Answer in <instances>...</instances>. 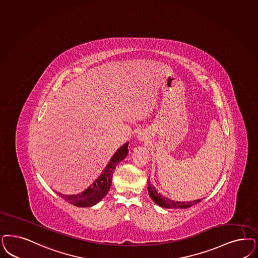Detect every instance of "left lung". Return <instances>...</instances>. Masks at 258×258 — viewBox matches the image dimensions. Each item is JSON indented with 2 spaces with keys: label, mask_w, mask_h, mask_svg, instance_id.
<instances>
[{
  "label": "left lung",
  "mask_w": 258,
  "mask_h": 258,
  "mask_svg": "<svg viewBox=\"0 0 258 258\" xmlns=\"http://www.w3.org/2000/svg\"><path fill=\"white\" fill-rule=\"evenodd\" d=\"M148 191H149V195L151 196V199L153 200V202L165 209H187V208H190V207L195 206L201 201V199H196L194 201H187V202L171 200L168 197L163 196L159 194L157 191V189L151 185V182L149 180H148Z\"/></svg>",
  "instance_id": "1"
}]
</instances>
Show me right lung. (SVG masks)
<instances>
[{"mask_svg": "<svg viewBox=\"0 0 258 258\" xmlns=\"http://www.w3.org/2000/svg\"><path fill=\"white\" fill-rule=\"evenodd\" d=\"M127 146H128V142L124 143L123 146H121L116 151L115 153L112 155V157L108 162L107 167L100 174V176L84 191L77 195H71V196L62 195L57 191L55 192L58 196H61L63 200L76 207L86 208V207H92L97 204L105 196H107L109 188L111 187L112 175H113L116 166L121 161L124 160L128 153Z\"/></svg>", "mask_w": 258, "mask_h": 258, "instance_id": "1", "label": "right lung"}]
</instances>
